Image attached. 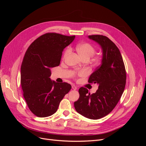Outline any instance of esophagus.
<instances>
[{
	"label": "esophagus",
	"mask_w": 146,
	"mask_h": 146,
	"mask_svg": "<svg viewBox=\"0 0 146 146\" xmlns=\"http://www.w3.org/2000/svg\"><path fill=\"white\" fill-rule=\"evenodd\" d=\"M72 90H77V86H75V85H72Z\"/></svg>",
	"instance_id": "obj_1"
}]
</instances>
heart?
Masks as SVG:
<instances>
[{"label":"heart","mask_w":146,"mask_h":146,"mask_svg":"<svg viewBox=\"0 0 146 146\" xmlns=\"http://www.w3.org/2000/svg\"><path fill=\"white\" fill-rule=\"evenodd\" d=\"M77 50L83 59L87 58L90 59L91 56H92L94 54L96 49L95 47L91 44L90 43L88 42H83L79 44L77 46ZM70 52V48H66L65 50L63 52V58H65L68 56L69 53ZM77 75L78 76H85L86 75V72L85 70H81V71L77 72Z\"/></svg>","instance_id":"heart-1"}]
</instances>
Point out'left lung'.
Returning <instances> with one entry per match:
<instances>
[{"mask_svg": "<svg viewBox=\"0 0 146 146\" xmlns=\"http://www.w3.org/2000/svg\"><path fill=\"white\" fill-rule=\"evenodd\" d=\"M88 38L98 42L102 49L101 64L88 79V83L99 86L92 94L86 88L81 87L74 107L82 116L98 119L111 112L120 100L125 86L126 71L121 52L112 41L100 35H90Z\"/></svg>", "mask_w": 146, "mask_h": 146, "instance_id": "obj_1", "label": "left lung"}]
</instances>
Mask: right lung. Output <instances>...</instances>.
<instances>
[{
	"label": "right lung",
	"mask_w": 146,
	"mask_h": 146,
	"mask_svg": "<svg viewBox=\"0 0 146 146\" xmlns=\"http://www.w3.org/2000/svg\"><path fill=\"white\" fill-rule=\"evenodd\" d=\"M75 38L56 33L38 37L26 51L21 68V84L30 110L44 117L58 110L64 96L71 89L70 84L52 81L51 68L58 66L62 52Z\"/></svg>",
	"instance_id": "add662e5"
}]
</instances>
